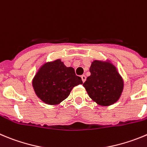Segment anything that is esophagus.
Masks as SVG:
<instances>
[{
	"mask_svg": "<svg viewBox=\"0 0 147 147\" xmlns=\"http://www.w3.org/2000/svg\"><path fill=\"white\" fill-rule=\"evenodd\" d=\"M81 77H82V80L83 82H84L86 81V76H85V75H82V76H81Z\"/></svg>",
	"mask_w": 147,
	"mask_h": 147,
	"instance_id": "34e87169",
	"label": "esophagus"
}]
</instances>
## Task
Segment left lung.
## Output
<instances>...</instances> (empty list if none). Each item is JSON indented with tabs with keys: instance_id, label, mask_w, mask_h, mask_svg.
<instances>
[{
	"instance_id": "left-lung-1",
	"label": "left lung",
	"mask_w": 147,
	"mask_h": 147,
	"mask_svg": "<svg viewBox=\"0 0 147 147\" xmlns=\"http://www.w3.org/2000/svg\"><path fill=\"white\" fill-rule=\"evenodd\" d=\"M90 76L83 84L90 98L100 106H110L119 100L124 82L110 62L94 60L90 68Z\"/></svg>"
}]
</instances>
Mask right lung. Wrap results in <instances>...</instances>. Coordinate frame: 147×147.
Masks as SVG:
<instances>
[{"label": "right lung", "instance_id": "obj_1", "mask_svg": "<svg viewBox=\"0 0 147 147\" xmlns=\"http://www.w3.org/2000/svg\"><path fill=\"white\" fill-rule=\"evenodd\" d=\"M72 67H66L58 59L44 64L33 79L36 95L45 103L57 105L68 98L72 89L82 84Z\"/></svg>", "mask_w": 147, "mask_h": 147}]
</instances>
